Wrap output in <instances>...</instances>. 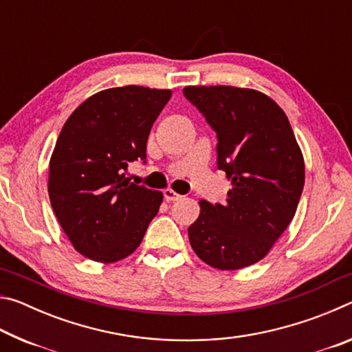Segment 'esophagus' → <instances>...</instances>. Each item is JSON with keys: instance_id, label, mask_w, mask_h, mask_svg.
I'll return each mask as SVG.
<instances>
[{"instance_id": "34e87169", "label": "esophagus", "mask_w": 352, "mask_h": 352, "mask_svg": "<svg viewBox=\"0 0 352 352\" xmlns=\"http://www.w3.org/2000/svg\"><path fill=\"white\" fill-rule=\"evenodd\" d=\"M163 194H164V199L168 200V201H175L178 199H182V195L177 194L174 189H164Z\"/></svg>"}]
</instances>
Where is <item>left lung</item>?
I'll list each match as a JSON object with an SVG mask.
<instances>
[{
  "mask_svg": "<svg viewBox=\"0 0 352 352\" xmlns=\"http://www.w3.org/2000/svg\"><path fill=\"white\" fill-rule=\"evenodd\" d=\"M183 94L217 133V166L233 184L225 205L200 200L190 247L214 269L239 270L265 258L294 219L305 158L267 94L228 85L184 87Z\"/></svg>",
  "mask_w": 352,
  "mask_h": 352,
  "instance_id": "obj_1",
  "label": "left lung"
}]
</instances>
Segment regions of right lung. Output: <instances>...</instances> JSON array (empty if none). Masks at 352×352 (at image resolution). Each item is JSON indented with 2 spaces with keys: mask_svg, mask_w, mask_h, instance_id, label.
<instances>
[{
  "mask_svg": "<svg viewBox=\"0 0 352 352\" xmlns=\"http://www.w3.org/2000/svg\"><path fill=\"white\" fill-rule=\"evenodd\" d=\"M170 90L109 88L77 107L58 135L47 192L76 252L96 262L132 254L163 201L162 190L130 183L129 163H146V142Z\"/></svg>",
  "mask_w": 352,
  "mask_h": 352,
  "instance_id": "1",
  "label": "right lung"
}]
</instances>
